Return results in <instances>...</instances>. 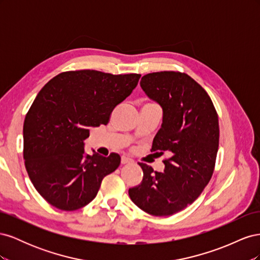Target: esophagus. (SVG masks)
<instances>
[{"label": "esophagus", "instance_id": "obj_1", "mask_svg": "<svg viewBox=\"0 0 260 260\" xmlns=\"http://www.w3.org/2000/svg\"><path fill=\"white\" fill-rule=\"evenodd\" d=\"M131 161H132V159L129 158V157H127V156H121V164H122V165L129 164V162H131Z\"/></svg>", "mask_w": 260, "mask_h": 260}]
</instances>
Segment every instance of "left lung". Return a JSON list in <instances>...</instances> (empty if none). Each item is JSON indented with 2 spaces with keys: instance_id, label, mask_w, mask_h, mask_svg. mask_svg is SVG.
<instances>
[{
  "instance_id": "left-lung-1",
  "label": "left lung",
  "mask_w": 260,
  "mask_h": 260,
  "mask_svg": "<svg viewBox=\"0 0 260 260\" xmlns=\"http://www.w3.org/2000/svg\"><path fill=\"white\" fill-rule=\"evenodd\" d=\"M140 85L162 109L152 151L170 157L164 172L140 162L143 180L129 188V196L149 215L170 216L192 204L209 182L219 146L218 116L206 91L186 74H147Z\"/></svg>"
}]
</instances>
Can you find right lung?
<instances>
[{
  "instance_id": "1",
  "label": "right lung",
  "mask_w": 260,
  "mask_h": 260,
  "mask_svg": "<svg viewBox=\"0 0 260 260\" xmlns=\"http://www.w3.org/2000/svg\"><path fill=\"white\" fill-rule=\"evenodd\" d=\"M141 75L78 70L54 77L38 93L23 122V158L36 190L61 210L79 209L95 198L120 156L85 153L91 127L107 124L114 108Z\"/></svg>"
}]
</instances>
